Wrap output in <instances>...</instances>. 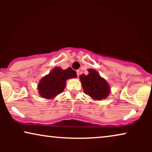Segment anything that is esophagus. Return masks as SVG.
Returning a JSON list of instances; mask_svg holds the SVG:
<instances>
[{"mask_svg": "<svg viewBox=\"0 0 152 152\" xmlns=\"http://www.w3.org/2000/svg\"><path fill=\"white\" fill-rule=\"evenodd\" d=\"M77 76H79V75H80V70H77Z\"/></svg>", "mask_w": 152, "mask_h": 152, "instance_id": "34e87169", "label": "esophagus"}]
</instances>
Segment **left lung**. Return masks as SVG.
Segmentation results:
<instances>
[{"mask_svg": "<svg viewBox=\"0 0 152 152\" xmlns=\"http://www.w3.org/2000/svg\"><path fill=\"white\" fill-rule=\"evenodd\" d=\"M88 71V75H82L80 77L84 93L95 100L107 98L111 91L109 84L95 70Z\"/></svg>", "mask_w": 152, "mask_h": 152, "instance_id": "obj_1", "label": "left lung"}]
</instances>
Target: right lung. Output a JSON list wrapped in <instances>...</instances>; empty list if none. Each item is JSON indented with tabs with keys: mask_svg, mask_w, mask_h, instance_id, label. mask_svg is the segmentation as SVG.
<instances>
[{
	"mask_svg": "<svg viewBox=\"0 0 152 152\" xmlns=\"http://www.w3.org/2000/svg\"><path fill=\"white\" fill-rule=\"evenodd\" d=\"M77 72L69 67L63 70L60 67L54 68L48 75L41 79L38 84L39 93L41 97L53 99L63 92L68 79L75 78Z\"/></svg>",
	"mask_w": 152,
	"mask_h": 152,
	"instance_id": "add662e5",
	"label": "right lung"
}]
</instances>
